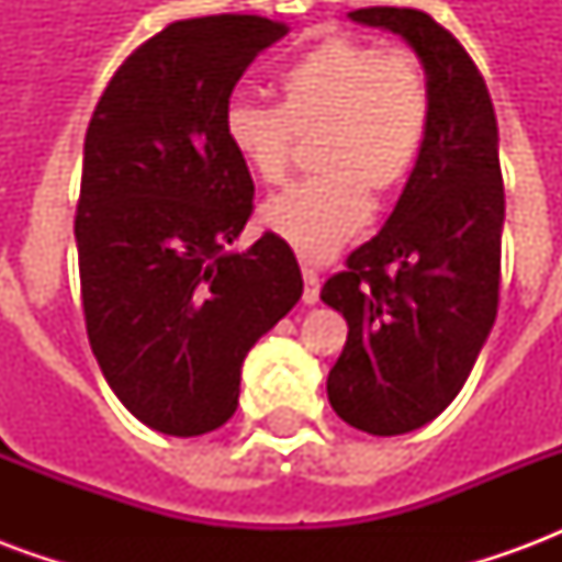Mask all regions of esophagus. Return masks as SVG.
<instances>
[{
	"label": "esophagus",
	"mask_w": 562,
	"mask_h": 562,
	"mask_svg": "<svg viewBox=\"0 0 562 562\" xmlns=\"http://www.w3.org/2000/svg\"><path fill=\"white\" fill-rule=\"evenodd\" d=\"M304 270V304H316L318 301V270L310 261H301Z\"/></svg>",
	"instance_id": "1"
}]
</instances>
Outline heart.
<instances>
[{
    "instance_id": "obj_1",
    "label": "heart",
    "mask_w": 562,
    "mask_h": 562,
    "mask_svg": "<svg viewBox=\"0 0 562 562\" xmlns=\"http://www.w3.org/2000/svg\"><path fill=\"white\" fill-rule=\"evenodd\" d=\"M434 126V90L409 50L328 35L280 75V104L234 95L222 135L252 180L277 186L294 144L310 138L318 173L289 186L261 210L270 232L310 258L330 256L370 220V195L391 198L413 180Z\"/></svg>"
}]
</instances>
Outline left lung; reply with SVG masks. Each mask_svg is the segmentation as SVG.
Returning a JSON list of instances; mask_svg holds the SVG:
<instances>
[{"mask_svg": "<svg viewBox=\"0 0 562 562\" xmlns=\"http://www.w3.org/2000/svg\"><path fill=\"white\" fill-rule=\"evenodd\" d=\"M349 18L403 35L434 90L430 140L391 220L322 285L349 325L328 373L334 413L364 434L397 436L458 397L494 328L506 192L494 104L463 44L415 8Z\"/></svg>", "mask_w": 562, "mask_h": 562, "instance_id": "left-lung-1", "label": "left lung"}]
</instances>
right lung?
<instances>
[{
	"label": "right lung",
	"mask_w": 562,
	"mask_h": 562,
	"mask_svg": "<svg viewBox=\"0 0 562 562\" xmlns=\"http://www.w3.org/2000/svg\"><path fill=\"white\" fill-rule=\"evenodd\" d=\"M285 32L258 14L177 20L123 59L92 111L75 213L83 322L108 385L159 434L228 422L246 352L304 292L280 234L228 252L256 186L222 111Z\"/></svg>",
	"instance_id": "add662e5"
}]
</instances>
